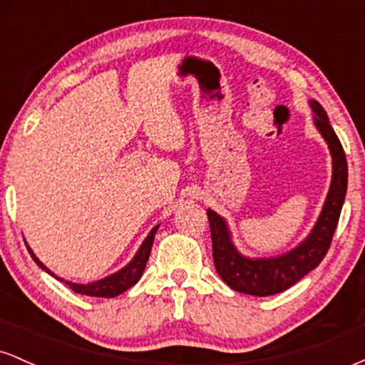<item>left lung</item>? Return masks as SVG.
Returning <instances> with one entry per match:
<instances>
[{
  "label": "left lung",
  "instance_id": "obj_1",
  "mask_svg": "<svg viewBox=\"0 0 365 365\" xmlns=\"http://www.w3.org/2000/svg\"><path fill=\"white\" fill-rule=\"evenodd\" d=\"M314 111V125L328 142V148L333 158V177L328 197L317 223L312 232L300 245L290 252L267 259H249L235 249L232 235L226 226V221L215 211L207 209V220L211 226L212 259L217 274L233 290L247 293V295L267 297L284 292L305 274L311 273L314 267L319 266L329 250L333 233L336 230L343 200L346 195V182H349V168H346L345 150L341 142L329 125L324 108L317 101H309Z\"/></svg>",
  "mask_w": 365,
  "mask_h": 365
}]
</instances>
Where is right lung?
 Segmentation results:
<instances>
[{
    "label": "right lung",
    "mask_w": 365,
    "mask_h": 365,
    "mask_svg": "<svg viewBox=\"0 0 365 365\" xmlns=\"http://www.w3.org/2000/svg\"><path fill=\"white\" fill-rule=\"evenodd\" d=\"M158 228H159V225L154 226V228L150 230L148 238L142 242L140 249L137 250L135 257H133L132 261H130L127 266L123 267V269H120L118 273H115V274L106 276V278L99 279V282L87 283V284L65 282V279L58 278V276L54 274L53 271H49L48 267H46L44 264L36 257L34 252H32L31 247H29V245H27V250H29V254H31V257L36 261L37 266L41 267V269H44L46 273H49L51 276H54L56 279H60V282L68 284V288H72L75 293H81V295H87V297H103V299H113V297H116V295H120V293L127 292L130 287H133V284H135L140 279L142 273H144L145 264H148V259L150 255V249H153L154 235H156Z\"/></svg>",
    "instance_id": "add662e5"
}]
</instances>
